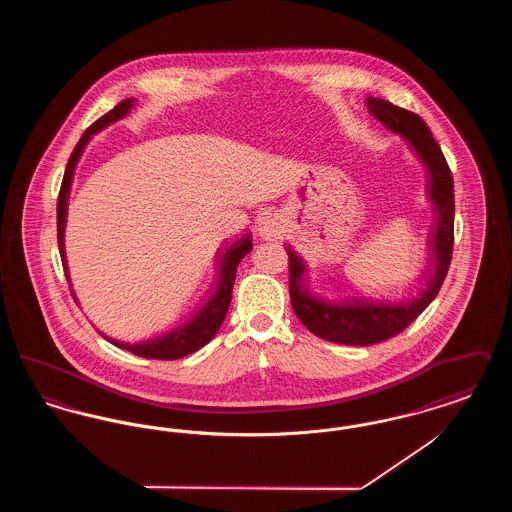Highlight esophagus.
<instances>
[{
	"instance_id": "esophagus-1",
	"label": "esophagus",
	"mask_w": 512,
	"mask_h": 512,
	"mask_svg": "<svg viewBox=\"0 0 512 512\" xmlns=\"http://www.w3.org/2000/svg\"><path fill=\"white\" fill-rule=\"evenodd\" d=\"M263 240H280L284 236V226L282 222L274 217H268V219L261 222V228H259Z\"/></svg>"
}]
</instances>
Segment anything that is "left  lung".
Listing matches in <instances>:
<instances>
[{
  "instance_id": "left-lung-1",
  "label": "left lung",
  "mask_w": 512,
  "mask_h": 512,
  "mask_svg": "<svg viewBox=\"0 0 512 512\" xmlns=\"http://www.w3.org/2000/svg\"><path fill=\"white\" fill-rule=\"evenodd\" d=\"M368 111L388 130L401 134L413 147L418 159L428 172V194L434 209V234H430V263L434 261V274L428 286L418 297L390 303L370 299H345L328 301L303 286L305 263L288 247L290 257V297L297 318L322 340L343 345H372L388 340L403 332L438 295L447 276L453 255V220H455V194L453 176L434 140L430 128L418 115L401 109L386 99H366ZM432 270V267H428Z\"/></svg>"
}]
</instances>
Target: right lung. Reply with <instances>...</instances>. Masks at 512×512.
Segmentation results:
<instances>
[{
  "instance_id": "add662e5",
  "label": "right lung",
  "mask_w": 512,
  "mask_h": 512,
  "mask_svg": "<svg viewBox=\"0 0 512 512\" xmlns=\"http://www.w3.org/2000/svg\"><path fill=\"white\" fill-rule=\"evenodd\" d=\"M134 99H124L115 109H111L109 113H105L103 117H99L98 121L94 122L80 138V142L74 147L67 169H65V176L61 182V190H59V199H57V240H59V253H61V261H63V268H65V276L69 278V270H67V259H65V222H67V201H69V192H71V184H73L74 167L84 151L86 144L90 142V138L103 130L105 126H109L111 122L119 121L124 115H128V111L132 109ZM253 242L251 236L245 234L244 238H240L238 242L230 245L226 249V253L222 255V263H220V280L219 286L215 293L209 297V301L195 313L194 317L190 318L188 322L180 324L178 328H174L171 332L153 338V340L140 341V343H124V341L113 340V338H105L111 341L113 345L126 349L138 357H146V359H159V361H174V359H182L190 353H194L197 349H201L203 345H207L209 341L215 338V334L219 332L220 324L226 317V311L230 307L232 301V288H234V280H236V270L240 261L244 259L245 255L251 251ZM76 299V295H74Z\"/></svg>"
}]
</instances>
